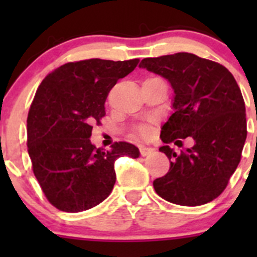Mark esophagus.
Listing matches in <instances>:
<instances>
[{
    "mask_svg": "<svg viewBox=\"0 0 257 257\" xmlns=\"http://www.w3.org/2000/svg\"><path fill=\"white\" fill-rule=\"evenodd\" d=\"M139 150H141L142 157H148V155L152 154L155 149L152 147H145V145H141V147H139Z\"/></svg>",
    "mask_w": 257,
    "mask_h": 257,
    "instance_id": "esophagus-1",
    "label": "esophagus"
}]
</instances>
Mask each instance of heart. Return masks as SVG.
I'll list each match as a JSON object with an SVG mask.
<instances>
[{
    "label": "heart",
    "instance_id": "1",
    "mask_svg": "<svg viewBox=\"0 0 257 257\" xmlns=\"http://www.w3.org/2000/svg\"><path fill=\"white\" fill-rule=\"evenodd\" d=\"M139 133H141L143 137H148L150 134V126L149 125H142L141 128H139Z\"/></svg>",
    "mask_w": 257,
    "mask_h": 257
}]
</instances>
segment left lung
<instances>
[{
    "label": "left lung",
    "instance_id": "obj_1",
    "mask_svg": "<svg viewBox=\"0 0 257 257\" xmlns=\"http://www.w3.org/2000/svg\"><path fill=\"white\" fill-rule=\"evenodd\" d=\"M141 68L168 79L174 90L173 109L163 125L159 148L170 161L167 175L153 185L173 204L198 206L226 188L241 159L246 136L245 102L234 76L220 63L193 53L144 58ZM190 136L194 145L177 155L169 147Z\"/></svg>",
    "mask_w": 257,
    "mask_h": 257
}]
</instances>
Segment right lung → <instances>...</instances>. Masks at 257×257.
<instances>
[{"instance_id": "obj_1", "label": "right lung", "mask_w": 257, "mask_h": 257, "mask_svg": "<svg viewBox=\"0 0 257 257\" xmlns=\"http://www.w3.org/2000/svg\"><path fill=\"white\" fill-rule=\"evenodd\" d=\"M138 63V58L69 62L38 87L27 116L28 154L46 198L58 210L79 212L102 203L115 184L114 162L141 155L126 142L104 152L89 139L92 124L105 115L109 90Z\"/></svg>"}]
</instances>
